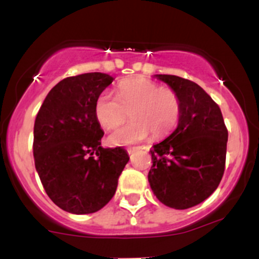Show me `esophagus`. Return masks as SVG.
<instances>
[{"instance_id": "34e87169", "label": "esophagus", "mask_w": 259, "mask_h": 259, "mask_svg": "<svg viewBox=\"0 0 259 259\" xmlns=\"http://www.w3.org/2000/svg\"><path fill=\"white\" fill-rule=\"evenodd\" d=\"M136 150H138V147H129V148H127V153L132 154L134 151H136Z\"/></svg>"}]
</instances>
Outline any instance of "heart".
<instances>
[{
    "label": "heart",
    "instance_id": "heart-1",
    "mask_svg": "<svg viewBox=\"0 0 259 259\" xmlns=\"http://www.w3.org/2000/svg\"><path fill=\"white\" fill-rule=\"evenodd\" d=\"M132 115L133 120L109 136L114 146L135 144L152 135L163 139L173 133L181 117L179 95L168 88H160L152 80L138 78L120 82L118 97L103 92L95 105V115L100 125L113 130Z\"/></svg>",
    "mask_w": 259,
    "mask_h": 259
}]
</instances>
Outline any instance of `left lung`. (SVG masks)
<instances>
[{"mask_svg":"<svg viewBox=\"0 0 259 259\" xmlns=\"http://www.w3.org/2000/svg\"><path fill=\"white\" fill-rule=\"evenodd\" d=\"M157 76L179 95L181 117L173 134L150 150L148 181L163 204L186 209L209 197L221 183L228 129L219 106L201 86L177 75Z\"/></svg>","mask_w":259,"mask_h":259,"instance_id":"1","label":"left lung"}]
</instances>
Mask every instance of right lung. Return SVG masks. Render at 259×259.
I'll return each instance as SVG.
<instances>
[{
    "mask_svg": "<svg viewBox=\"0 0 259 259\" xmlns=\"http://www.w3.org/2000/svg\"><path fill=\"white\" fill-rule=\"evenodd\" d=\"M112 81L103 73L65 78L49 92L35 119V168L53 203L74 214L105 207L129 160L123 147H101L95 105Z\"/></svg>",
    "mask_w": 259,
    "mask_h": 259,
    "instance_id": "1",
    "label": "right lung"
}]
</instances>
